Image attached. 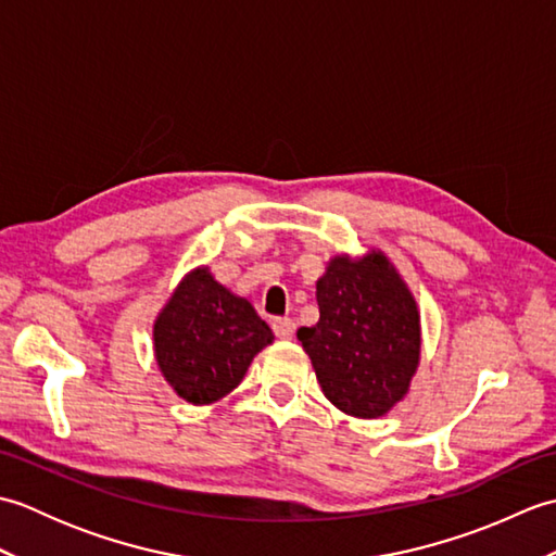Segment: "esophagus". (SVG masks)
Returning a JSON list of instances; mask_svg holds the SVG:
<instances>
[{
	"mask_svg": "<svg viewBox=\"0 0 556 556\" xmlns=\"http://www.w3.org/2000/svg\"><path fill=\"white\" fill-rule=\"evenodd\" d=\"M293 320L289 317H277V320H271V332H275L279 339H291L293 337Z\"/></svg>",
	"mask_w": 556,
	"mask_h": 556,
	"instance_id": "1",
	"label": "esophagus"
}]
</instances>
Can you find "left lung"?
Returning a JSON list of instances; mask_svg holds the SVG:
<instances>
[{"mask_svg": "<svg viewBox=\"0 0 556 556\" xmlns=\"http://www.w3.org/2000/svg\"><path fill=\"white\" fill-rule=\"evenodd\" d=\"M320 320L299 341L323 394L353 418H380L404 401L420 363V311L382 251L334 255L317 279Z\"/></svg>", "mask_w": 556, "mask_h": 556, "instance_id": "8db88e82", "label": "left lung"}]
</instances>
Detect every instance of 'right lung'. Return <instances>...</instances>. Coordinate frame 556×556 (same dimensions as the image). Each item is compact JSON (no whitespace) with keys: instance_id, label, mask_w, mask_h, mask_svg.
Segmentation results:
<instances>
[{"instance_id":"obj_1","label":"right lung","mask_w":556,"mask_h":556,"mask_svg":"<svg viewBox=\"0 0 556 556\" xmlns=\"http://www.w3.org/2000/svg\"><path fill=\"white\" fill-rule=\"evenodd\" d=\"M271 341L275 334L251 301L222 287L205 265L188 271L152 325L162 377L193 406L233 392Z\"/></svg>"}]
</instances>
